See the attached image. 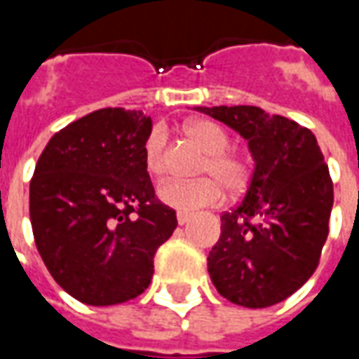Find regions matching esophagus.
Listing matches in <instances>:
<instances>
[{
  "mask_svg": "<svg viewBox=\"0 0 359 359\" xmlns=\"http://www.w3.org/2000/svg\"><path fill=\"white\" fill-rule=\"evenodd\" d=\"M177 221H179V225H187L188 221H190V213H187V211H179V213H177Z\"/></svg>",
  "mask_w": 359,
  "mask_h": 359,
  "instance_id": "obj_1",
  "label": "esophagus"
}]
</instances>
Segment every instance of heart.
<instances>
[{
	"label": "heart",
	"mask_w": 359,
	"mask_h": 359,
	"mask_svg": "<svg viewBox=\"0 0 359 359\" xmlns=\"http://www.w3.org/2000/svg\"><path fill=\"white\" fill-rule=\"evenodd\" d=\"M184 133L205 151L202 172L211 177L196 180H165L157 188L159 202L179 211H194L205 205H215L223 200V187L231 194L242 192L250 179L246 159L229 149L231 136L225 128L213 121L196 118L184 126ZM165 133L154 128L144 144V165L151 177L165 172Z\"/></svg>",
	"instance_id": "b5f03b06"
}]
</instances>
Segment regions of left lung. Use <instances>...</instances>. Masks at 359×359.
<instances>
[{"label": "left lung", "instance_id": "obj_1", "mask_svg": "<svg viewBox=\"0 0 359 359\" xmlns=\"http://www.w3.org/2000/svg\"><path fill=\"white\" fill-rule=\"evenodd\" d=\"M248 140L256 161L246 196L221 215L208 271L244 308L286 300L317 269L329 234L332 180L313 133L254 105L196 107Z\"/></svg>", "mask_w": 359, "mask_h": 359}]
</instances>
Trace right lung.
Segmentation results:
<instances>
[{
    "instance_id": "obj_1",
    "label": "right lung",
    "mask_w": 359,
    "mask_h": 359,
    "mask_svg": "<svg viewBox=\"0 0 359 359\" xmlns=\"http://www.w3.org/2000/svg\"><path fill=\"white\" fill-rule=\"evenodd\" d=\"M151 118L107 107L51 136L30 180V223L51 277L88 306L136 298L177 213L156 198L144 165Z\"/></svg>"
}]
</instances>
